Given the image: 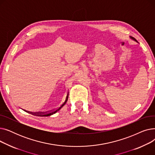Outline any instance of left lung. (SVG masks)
Here are the masks:
<instances>
[{"label":"left lung","mask_w":155,"mask_h":155,"mask_svg":"<svg viewBox=\"0 0 155 155\" xmlns=\"http://www.w3.org/2000/svg\"><path fill=\"white\" fill-rule=\"evenodd\" d=\"M130 38H131V39H133V40H134V41H136L137 43H138V42L137 41H136V39L135 38H134L133 37H132V36H130Z\"/></svg>","instance_id":"1"}]
</instances>
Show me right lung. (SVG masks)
Returning a JSON list of instances; mask_svg holds the SVG:
<instances>
[{"instance_id": "1", "label": "right lung", "mask_w": 155, "mask_h": 155, "mask_svg": "<svg viewBox=\"0 0 155 155\" xmlns=\"http://www.w3.org/2000/svg\"><path fill=\"white\" fill-rule=\"evenodd\" d=\"M67 100L68 99H66L65 100V101H64V102L61 105V106L59 107V108H58L56 110H54V111H52V112H49V113H47V114H43V113H37V114H35V115H36V116H41V117H45V116H51V115H53V114H55L57 111H58L63 106V105L66 104V102H67Z\"/></svg>"}]
</instances>
